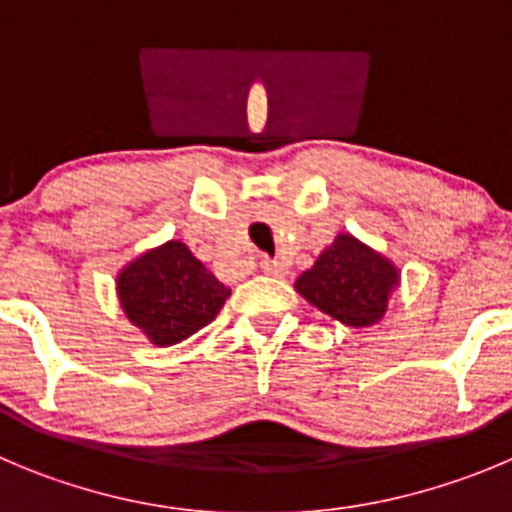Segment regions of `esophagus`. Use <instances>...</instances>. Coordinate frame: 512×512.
Wrapping results in <instances>:
<instances>
[{
  "instance_id": "34e87169",
  "label": "esophagus",
  "mask_w": 512,
  "mask_h": 512,
  "mask_svg": "<svg viewBox=\"0 0 512 512\" xmlns=\"http://www.w3.org/2000/svg\"><path fill=\"white\" fill-rule=\"evenodd\" d=\"M260 267H262V272H265V275H272V278H283L285 272H288V267H285L283 262L270 260V257H262Z\"/></svg>"
}]
</instances>
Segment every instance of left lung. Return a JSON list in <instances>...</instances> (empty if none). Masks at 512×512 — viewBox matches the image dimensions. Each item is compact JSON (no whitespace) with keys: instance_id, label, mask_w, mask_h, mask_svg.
<instances>
[{"instance_id":"obj_1","label":"left lung","mask_w":512,"mask_h":512,"mask_svg":"<svg viewBox=\"0 0 512 512\" xmlns=\"http://www.w3.org/2000/svg\"><path fill=\"white\" fill-rule=\"evenodd\" d=\"M399 283L401 270L389 257L341 232L295 280V290L343 326L366 328L384 318Z\"/></svg>"}]
</instances>
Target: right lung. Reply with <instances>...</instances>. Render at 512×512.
I'll return each instance as SVG.
<instances>
[{"instance_id": "right-lung-1", "label": "right lung", "mask_w": 512, "mask_h": 512, "mask_svg": "<svg viewBox=\"0 0 512 512\" xmlns=\"http://www.w3.org/2000/svg\"><path fill=\"white\" fill-rule=\"evenodd\" d=\"M116 293L128 321L154 343L174 346L217 318L227 285L179 240L146 250L116 275Z\"/></svg>"}]
</instances>
